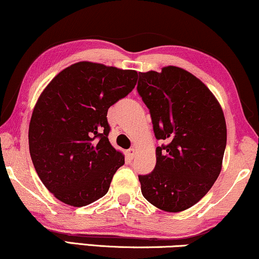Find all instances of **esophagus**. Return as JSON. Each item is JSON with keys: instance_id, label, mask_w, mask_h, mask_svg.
Listing matches in <instances>:
<instances>
[{"instance_id": "1", "label": "esophagus", "mask_w": 259, "mask_h": 259, "mask_svg": "<svg viewBox=\"0 0 259 259\" xmlns=\"http://www.w3.org/2000/svg\"><path fill=\"white\" fill-rule=\"evenodd\" d=\"M135 154H136V149L135 148H130L129 150H127V156H129V158H134V156H135Z\"/></svg>"}]
</instances>
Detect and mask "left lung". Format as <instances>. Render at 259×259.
Listing matches in <instances>:
<instances>
[{
  "label": "left lung",
  "mask_w": 259,
  "mask_h": 259,
  "mask_svg": "<svg viewBox=\"0 0 259 259\" xmlns=\"http://www.w3.org/2000/svg\"><path fill=\"white\" fill-rule=\"evenodd\" d=\"M137 92L148 107L156 140V165L139 176L143 197L178 212L196 204L221 172L227 129L220 104L199 78L182 68L139 73Z\"/></svg>",
  "instance_id": "8db88e82"
}]
</instances>
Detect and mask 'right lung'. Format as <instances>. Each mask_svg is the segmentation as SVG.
Listing matches in <instances>:
<instances>
[{
  "instance_id": "right-lung-1",
  "label": "right lung",
  "mask_w": 259,
  "mask_h": 259,
  "mask_svg": "<svg viewBox=\"0 0 259 259\" xmlns=\"http://www.w3.org/2000/svg\"><path fill=\"white\" fill-rule=\"evenodd\" d=\"M137 71L77 62L38 98L28 129L32 162L55 197L83 207L109 191L124 155L111 146L107 110L135 87Z\"/></svg>"
}]
</instances>
